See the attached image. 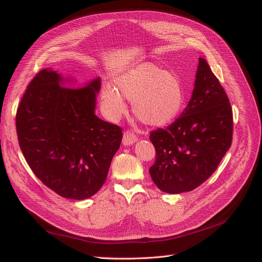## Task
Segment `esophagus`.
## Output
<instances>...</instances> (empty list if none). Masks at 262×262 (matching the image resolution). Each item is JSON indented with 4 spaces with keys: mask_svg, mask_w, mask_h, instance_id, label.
<instances>
[{
    "mask_svg": "<svg viewBox=\"0 0 262 262\" xmlns=\"http://www.w3.org/2000/svg\"><path fill=\"white\" fill-rule=\"evenodd\" d=\"M138 141V137L134 134L133 132L131 131H126L124 132L123 134V138H122V144L124 146H129V145H132L136 143V142Z\"/></svg>",
    "mask_w": 262,
    "mask_h": 262,
    "instance_id": "obj_1",
    "label": "esophagus"
}]
</instances>
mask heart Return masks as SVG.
Segmentation results:
<instances>
[{
  "instance_id": "1",
  "label": "heart",
  "mask_w": 262,
  "mask_h": 262,
  "mask_svg": "<svg viewBox=\"0 0 262 262\" xmlns=\"http://www.w3.org/2000/svg\"><path fill=\"white\" fill-rule=\"evenodd\" d=\"M117 90L105 86L101 100L113 119L126 110L123 98L133 102V114L140 122L152 128L167 125L179 115L185 101L184 86L177 74L153 62H142L117 78Z\"/></svg>"
}]
</instances>
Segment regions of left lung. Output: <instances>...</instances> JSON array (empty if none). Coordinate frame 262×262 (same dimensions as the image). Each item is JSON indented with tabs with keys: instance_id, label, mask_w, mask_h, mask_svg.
<instances>
[{
	"instance_id": "left-lung-1",
	"label": "left lung",
	"mask_w": 262,
	"mask_h": 262,
	"mask_svg": "<svg viewBox=\"0 0 262 262\" xmlns=\"http://www.w3.org/2000/svg\"><path fill=\"white\" fill-rule=\"evenodd\" d=\"M233 113L223 87L208 62L199 58L194 89L187 107L167 129H157L149 140L156 150L149 168L163 192L191 191L211 177L231 147Z\"/></svg>"
}]
</instances>
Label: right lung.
<instances>
[{"label":"right lung","instance_id":"1","mask_svg":"<svg viewBox=\"0 0 262 262\" xmlns=\"http://www.w3.org/2000/svg\"><path fill=\"white\" fill-rule=\"evenodd\" d=\"M100 77L83 84L50 68L28 85L16 115L19 146L43 185L63 198L85 200L105 184L122 130L95 110Z\"/></svg>","mask_w":262,"mask_h":262}]
</instances>
